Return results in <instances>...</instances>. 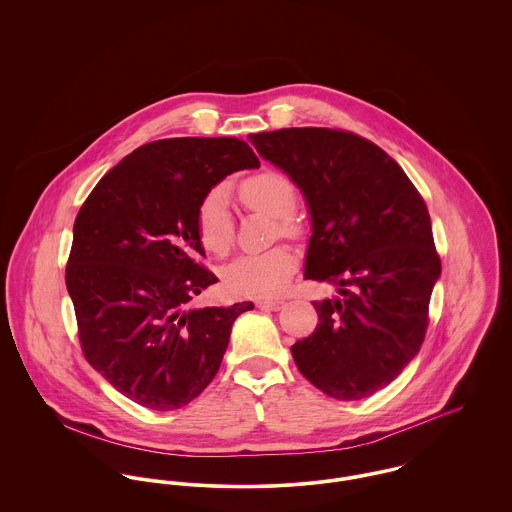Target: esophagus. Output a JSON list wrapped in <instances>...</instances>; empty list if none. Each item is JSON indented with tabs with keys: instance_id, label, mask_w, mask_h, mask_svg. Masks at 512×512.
Returning a JSON list of instances; mask_svg holds the SVG:
<instances>
[{
	"instance_id": "34e87169",
	"label": "esophagus",
	"mask_w": 512,
	"mask_h": 512,
	"mask_svg": "<svg viewBox=\"0 0 512 512\" xmlns=\"http://www.w3.org/2000/svg\"><path fill=\"white\" fill-rule=\"evenodd\" d=\"M257 306L261 310H267V312H279L284 306L283 300H259Z\"/></svg>"
}]
</instances>
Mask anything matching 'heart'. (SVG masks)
<instances>
[{
    "label": "heart",
    "mask_w": 512,
    "mask_h": 512,
    "mask_svg": "<svg viewBox=\"0 0 512 512\" xmlns=\"http://www.w3.org/2000/svg\"><path fill=\"white\" fill-rule=\"evenodd\" d=\"M241 202L259 214L279 220L283 235L294 233L290 216L296 206L292 182L279 172H263L239 184ZM196 226L202 245L214 255H226L233 245V220L229 214L228 196L216 188L204 196L198 206ZM294 255L288 249H273L261 255L237 257L224 269V284L237 296H267L283 288L294 269Z\"/></svg>",
    "instance_id": "obj_1"
}]
</instances>
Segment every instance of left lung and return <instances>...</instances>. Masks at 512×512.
Wrapping results in <instances>:
<instances>
[{
    "instance_id": "1",
    "label": "left lung",
    "mask_w": 512,
    "mask_h": 512,
    "mask_svg": "<svg viewBox=\"0 0 512 512\" xmlns=\"http://www.w3.org/2000/svg\"><path fill=\"white\" fill-rule=\"evenodd\" d=\"M257 153L302 192L312 235L304 279L332 283L320 324L290 351L300 373L338 400L369 397L416 357L442 265L428 208L375 143L326 127L251 135Z\"/></svg>"
}]
</instances>
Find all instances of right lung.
<instances>
[{
    "label": "right lung",
    "mask_w": 512,
    "mask_h": 512,
    "mask_svg": "<svg viewBox=\"0 0 512 512\" xmlns=\"http://www.w3.org/2000/svg\"><path fill=\"white\" fill-rule=\"evenodd\" d=\"M259 169L235 137L147 143L119 161L86 198L72 229L66 288L88 363L121 395L176 410L216 377L231 326L253 302L194 306L218 277L196 216L231 172Z\"/></svg>",
    "instance_id": "right-lung-1"
}]
</instances>
